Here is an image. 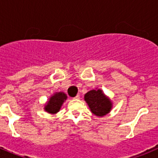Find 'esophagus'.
Masks as SVG:
<instances>
[{
	"label": "esophagus",
	"mask_w": 158,
	"mask_h": 158,
	"mask_svg": "<svg viewBox=\"0 0 158 158\" xmlns=\"http://www.w3.org/2000/svg\"><path fill=\"white\" fill-rule=\"evenodd\" d=\"M73 99H75V100H78V99H80V96H79V95H77Z\"/></svg>",
	"instance_id": "obj_1"
}]
</instances>
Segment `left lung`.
Listing matches in <instances>:
<instances>
[{
	"label": "left lung",
	"instance_id": "1",
	"mask_svg": "<svg viewBox=\"0 0 158 158\" xmlns=\"http://www.w3.org/2000/svg\"><path fill=\"white\" fill-rule=\"evenodd\" d=\"M85 100L92 112L97 116H104L111 111V101L100 89L88 92L85 95Z\"/></svg>",
	"mask_w": 158,
	"mask_h": 158
}]
</instances>
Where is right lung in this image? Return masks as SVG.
<instances>
[{"label": "right lung", "mask_w": 158, "mask_h": 158, "mask_svg": "<svg viewBox=\"0 0 158 158\" xmlns=\"http://www.w3.org/2000/svg\"><path fill=\"white\" fill-rule=\"evenodd\" d=\"M67 96L64 93H57L49 100L45 107V111L51 114H55L60 110L63 102L66 100Z\"/></svg>", "instance_id": "1"}]
</instances>
